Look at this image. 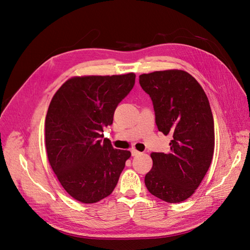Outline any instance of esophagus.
<instances>
[{
	"label": "esophagus",
	"instance_id": "34e87169",
	"mask_svg": "<svg viewBox=\"0 0 250 250\" xmlns=\"http://www.w3.org/2000/svg\"><path fill=\"white\" fill-rule=\"evenodd\" d=\"M139 154H141L140 151L135 150V149H131V155H132V156H137V155H139Z\"/></svg>",
	"mask_w": 250,
	"mask_h": 250
}]
</instances>
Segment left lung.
<instances>
[{"mask_svg": "<svg viewBox=\"0 0 250 250\" xmlns=\"http://www.w3.org/2000/svg\"><path fill=\"white\" fill-rule=\"evenodd\" d=\"M140 84L152 100L158 130L172 139L168 153H151L153 166L145 185L166 202L185 201L201 184L214 154L208 99L197 80L181 70L143 74Z\"/></svg>", "mask_w": 250, "mask_h": 250, "instance_id": "left-lung-1", "label": "left lung"}]
</instances>
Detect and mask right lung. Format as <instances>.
<instances>
[{
	"label": "right lung",
	"mask_w": 250,
	"mask_h": 250,
	"mask_svg": "<svg viewBox=\"0 0 250 250\" xmlns=\"http://www.w3.org/2000/svg\"><path fill=\"white\" fill-rule=\"evenodd\" d=\"M135 74L74 77L60 86L46 117V148L64 190L82 203H95L116 188L130 151L115 149L103 129L130 93Z\"/></svg>",
	"instance_id": "right-lung-1"
}]
</instances>
